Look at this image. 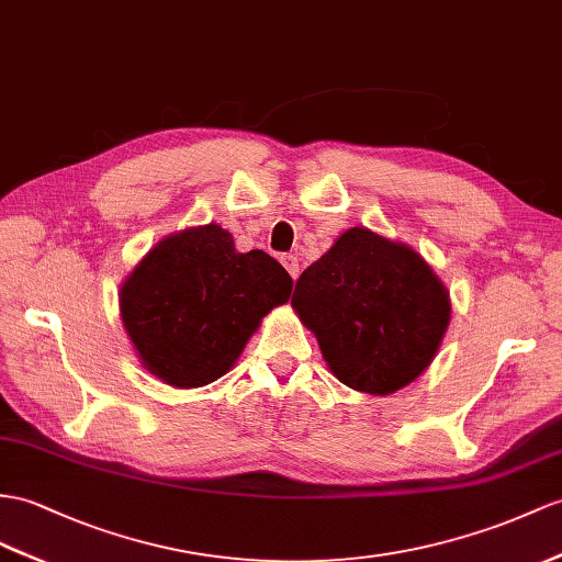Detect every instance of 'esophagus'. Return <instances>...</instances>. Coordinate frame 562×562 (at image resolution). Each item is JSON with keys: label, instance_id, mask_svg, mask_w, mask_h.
<instances>
[{"label": "esophagus", "instance_id": "esophagus-1", "mask_svg": "<svg viewBox=\"0 0 562 562\" xmlns=\"http://www.w3.org/2000/svg\"><path fill=\"white\" fill-rule=\"evenodd\" d=\"M281 265L285 267V271L291 273L293 281L300 277V265H297V257L295 255H281Z\"/></svg>", "mask_w": 562, "mask_h": 562}]
</instances>
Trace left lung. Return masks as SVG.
I'll list each match as a JSON object with an SVG mask.
<instances>
[{
    "mask_svg": "<svg viewBox=\"0 0 562 562\" xmlns=\"http://www.w3.org/2000/svg\"><path fill=\"white\" fill-rule=\"evenodd\" d=\"M291 305L340 384L372 395L427 372L450 324L448 289L427 259L364 226L300 273Z\"/></svg>",
    "mask_w": 562,
    "mask_h": 562,
    "instance_id": "1",
    "label": "left lung"
}]
</instances>
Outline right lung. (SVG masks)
Returning a JSON list of instances; mask_svg holds the SVG:
<instances>
[{"instance_id": "right-lung-1", "label": "right lung", "mask_w": 562, "mask_h": 562, "mask_svg": "<svg viewBox=\"0 0 562 562\" xmlns=\"http://www.w3.org/2000/svg\"><path fill=\"white\" fill-rule=\"evenodd\" d=\"M293 279L265 250L238 252L218 224L161 238L119 291L121 322L143 367L173 389L224 376Z\"/></svg>"}]
</instances>
